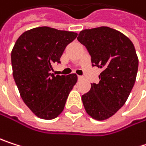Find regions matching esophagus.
I'll use <instances>...</instances> for the list:
<instances>
[{
  "mask_svg": "<svg viewBox=\"0 0 146 146\" xmlns=\"http://www.w3.org/2000/svg\"><path fill=\"white\" fill-rule=\"evenodd\" d=\"M78 80H84V77H83V76L79 75V76H78Z\"/></svg>",
  "mask_w": 146,
  "mask_h": 146,
  "instance_id": "1",
  "label": "esophagus"
}]
</instances>
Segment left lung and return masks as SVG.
<instances>
[{
	"label": "left lung",
	"instance_id": "1",
	"mask_svg": "<svg viewBox=\"0 0 146 146\" xmlns=\"http://www.w3.org/2000/svg\"><path fill=\"white\" fill-rule=\"evenodd\" d=\"M77 39L86 47L92 66L103 70L99 83L92 84L81 98L85 110L95 120H106L125 104L134 86L139 66L134 45L124 34L107 26L83 30Z\"/></svg>",
	"mask_w": 146,
	"mask_h": 146
}]
</instances>
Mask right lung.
<instances>
[{
    "instance_id": "add662e5",
    "label": "right lung",
    "mask_w": 146,
    "mask_h": 146,
    "mask_svg": "<svg viewBox=\"0 0 146 146\" xmlns=\"http://www.w3.org/2000/svg\"><path fill=\"white\" fill-rule=\"evenodd\" d=\"M78 34L42 26L25 31L11 53L13 75L21 98L39 118L52 120L64 110L67 97L78 80L75 74H51L54 63Z\"/></svg>"
}]
</instances>
